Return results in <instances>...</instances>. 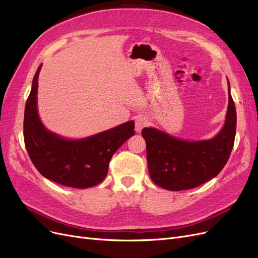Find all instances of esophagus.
<instances>
[{"mask_svg": "<svg viewBox=\"0 0 258 258\" xmlns=\"http://www.w3.org/2000/svg\"><path fill=\"white\" fill-rule=\"evenodd\" d=\"M148 124V119L145 116H139L136 118V131L141 132V130Z\"/></svg>", "mask_w": 258, "mask_h": 258, "instance_id": "esophagus-1", "label": "esophagus"}]
</instances>
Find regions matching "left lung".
Returning a JSON list of instances; mask_svg holds the SVG:
<instances>
[{
	"label": "left lung",
	"mask_w": 258,
	"mask_h": 258,
	"mask_svg": "<svg viewBox=\"0 0 258 258\" xmlns=\"http://www.w3.org/2000/svg\"><path fill=\"white\" fill-rule=\"evenodd\" d=\"M228 110L220 134L206 141L189 142L155 128H144L146 158L153 182L177 191L191 189L210 181L228 161L235 143L237 113L228 82Z\"/></svg>",
	"instance_id": "1"
}]
</instances>
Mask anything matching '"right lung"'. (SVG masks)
Instances as JSON below:
<instances>
[{
  "mask_svg": "<svg viewBox=\"0 0 258 258\" xmlns=\"http://www.w3.org/2000/svg\"><path fill=\"white\" fill-rule=\"evenodd\" d=\"M41 66L28 97L23 138L31 161L44 177L73 188H88L105 178L115 152L135 136V122L127 121L82 140H67L46 129L38 117L36 97Z\"/></svg>",
  "mask_w": 258,
  "mask_h": 258,
  "instance_id": "obj_1",
  "label": "right lung"
}]
</instances>
